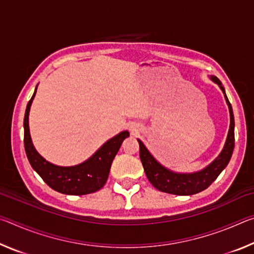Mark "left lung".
<instances>
[{
    "mask_svg": "<svg viewBox=\"0 0 254 254\" xmlns=\"http://www.w3.org/2000/svg\"><path fill=\"white\" fill-rule=\"evenodd\" d=\"M212 79L215 83L218 84L221 89L224 93V96L226 98L227 105L230 109V115H231V124L229 134H227V139L224 145V149L221 152L215 160L210 163L208 167H206L199 173L194 174H176L162 167L160 163L157 162L151 153H150L144 144L137 140L140 147V159L142 162L144 173L147 175V178L150 183L152 184L154 188L158 190L168 192V194L174 195H194L197 192L203 191L204 189L208 188L215 179L218 177L223 169L225 168L229 163L230 159L232 157L234 150V115L233 111H232L231 103L229 102L225 94V89L223 87L221 80L217 77H212Z\"/></svg>",
    "mask_w": 254,
    "mask_h": 254,
    "instance_id": "1",
    "label": "left lung"
}]
</instances>
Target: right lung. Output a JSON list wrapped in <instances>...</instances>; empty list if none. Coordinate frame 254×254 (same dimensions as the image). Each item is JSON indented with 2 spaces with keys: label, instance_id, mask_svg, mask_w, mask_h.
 Instances as JSON below:
<instances>
[{
  "label": "right lung",
  "instance_id": "right-lung-1",
  "mask_svg": "<svg viewBox=\"0 0 254 254\" xmlns=\"http://www.w3.org/2000/svg\"><path fill=\"white\" fill-rule=\"evenodd\" d=\"M29 101L25 110L23 127H24V149L28 160L32 168L44 179V182L56 191L66 195H86L95 192L104 186L109 177L112 161L117 156L120 147L124 140L130 135L127 131L119 133L97 150L95 154L74 167H59L46 161L36 151L31 142L29 132V111L34 95Z\"/></svg>",
  "mask_w": 254,
  "mask_h": 254
}]
</instances>
